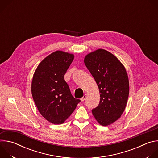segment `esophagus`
Segmentation results:
<instances>
[{
  "label": "esophagus",
  "instance_id": "esophagus-1",
  "mask_svg": "<svg viewBox=\"0 0 158 158\" xmlns=\"http://www.w3.org/2000/svg\"><path fill=\"white\" fill-rule=\"evenodd\" d=\"M87 98V94H84V96H83V97L81 99V101H84L85 99V98Z\"/></svg>",
  "mask_w": 158,
  "mask_h": 158
}]
</instances>
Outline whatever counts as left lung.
Here are the masks:
<instances>
[{"mask_svg": "<svg viewBox=\"0 0 158 158\" xmlns=\"http://www.w3.org/2000/svg\"><path fill=\"white\" fill-rule=\"evenodd\" d=\"M84 64L100 93L99 104L92 110L93 114L101 125L111 124L121 116L129 96V79L125 67L115 56L102 49L86 55Z\"/></svg>", "mask_w": 158, "mask_h": 158, "instance_id": "8db88e82", "label": "left lung"}]
</instances>
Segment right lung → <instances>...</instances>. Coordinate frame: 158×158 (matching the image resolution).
<instances>
[{"mask_svg":"<svg viewBox=\"0 0 158 158\" xmlns=\"http://www.w3.org/2000/svg\"><path fill=\"white\" fill-rule=\"evenodd\" d=\"M74 58L68 52H54L41 61L33 76L31 91L34 102L40 114L54 124L64 123L81 101L73 96L64 80Z\"/></svg>","mask_w":158,"mask_h":158,"instance_id":"obj_1","label":"right lung"}]
</instances>
